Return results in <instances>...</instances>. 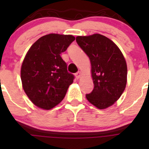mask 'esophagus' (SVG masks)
Returning a JSON list of instances; mask_svg holds the SVG:
<instances>
[{
  "label": "esophagus",
  "mask_w": 149,
  "mask_h": 149,
  "mask_svg": "<svg viewBox=\"0 0 149 149\" xmlns=\"http://www.w3.org/2000/svg\"><path fill=\"white\" fill-rule=\"evenodd\" d=\"M75 76H76V79H79V78H81V71L77 72V73H76V75H75Z\"/></svg>",
  "instance_id": "esophagus-1"
}]
</instances>
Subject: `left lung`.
I'll return each mask as SVG.
<instances>
[{
    "instance_id": "8db88e82",
    "label": "left lung",
    "mask_w": 149,
    "mask_h": 149,
    "mask_svg": "<svg viewBox=\"0 0 149 149\" xmlns=\"http://www.w3.org/2000/svg\"><path fill=\"white\" fill-rule=\"evenodd\" d=\"M76 42L91 61L94 89L86 95L100 109L113 104L120 97L127 83V64L118 47L100 34L78 36Z\"/></svg>"
}]
</instances>
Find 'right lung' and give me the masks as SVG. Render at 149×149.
<instances>
[{
  "instance_id": "obj_1",
  "label": "right lung",
  "mask_w": 149,
  "mask_h": 149,
  "mask_svg": "<svg viewBox=\"0 0 149 149\" xmlns=\"http://www.w3.org/2000/svg\"><path fill=\"white\" fill-rule=\"evenodd\" d=\"M75 40L72 35L49 34L29 48L21 68L22 86L34 104L50 109L65 97L74 76L68 73L61 54Z\"/></svg>"
}]
</instances>
